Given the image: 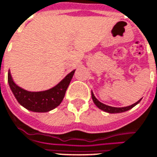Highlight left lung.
Listing matches in <instances>:
<instances>
[{
  "instance_id": "obj_1",
  "label": "left lung",
  "mask_w": 157,
  "mask_h": 157,
  "mask_svg": "<svg viewBox=\"0 0 157 157\" xmlns=\"http://www.w3.org/2000/svg\"><path fill=\"white\" fill-rule=\"evenodd\" d=\"M91 98H92V100L94 102V104L96 105V106H98L100 110H104L105 112H108V113H120V112H124V111H127V110H130L131 108H133L134 106H136L140 101L142 100V98L138 100L137 102H136L135 104L131 105L130 106H126V107H112V106L106 105L105 104L101 103L100 101H98L95 98V96L93 94V92L91 91Z\"/></svg>"
}]
</instances>
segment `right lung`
Wrapping results in <instances>:
<instances>
[{
	"instance_id": "add662e5",
	"label": "right lung",
	"mask_w": 157,
	"mask_h": 157,
	"mask_svg": "<svg viewBox=\"0 0 157 157\" xmlns=\"http://www.w3.org/2000/svg\"><path fill=\"white\" fill-rule=\"evenodd\" d=\"M74 72L75 70L71 71L57 86L43 91H28L21 88L13 82L9 71L7 81L13 94L20 105L31 111L47 112L60 105Z\"/></svg>"
}]
</instances>
